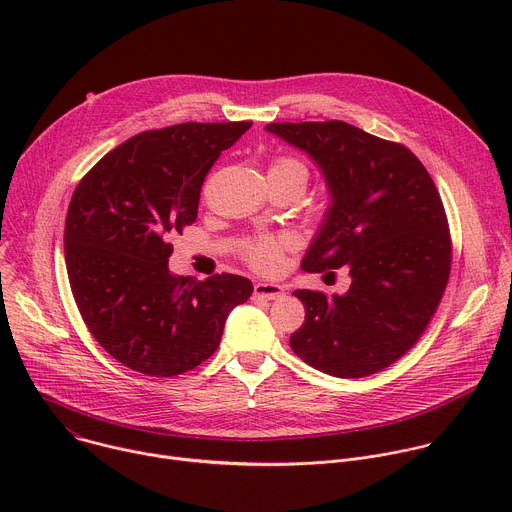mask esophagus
I'll return each mask as SVG.
<instances>
[{
	"label": "esophagus",
	"instance_id": "obj_1",
	"mask_svg": "<svg viewBox=\"0 0 512 512\" xmlns=\"http://www.w3.org/2000/svg\"><path fill=\"white\" fill-rule=\"evenodd\" d=\"M253 294H255V298H263V300H279V298H283L285 289H283V285H279V283L259 281V283H255V287H253Z\"/></svg>",
	"mask_w": 512,
	"mask_h": 512
}]
</instances>
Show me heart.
<instances>
[{"label": "heart", "instance_id": "obj_1", "mask_svg": "<svg viewBox=\"0 0 512 512\" xmlns=\"http://www.w3.org/2000/svg\"><path fill=\"white\" fill-rule=\"evenodd\" d=\"M269 172H289V174H298L306 180V166L291 158V156H279L275 158V162L271 164ZM294 245V239L291 237H259L253 243H249L245 255L249 259V263L253 267H257L259 271H275L281 263V253L283 249Z\"/></svg>", "mask_w": 512, "mask_h": 512}]
</instances>
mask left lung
Here are the masks:
<instances>
[{"label":"left lung","mask_w":512,"mask_h":512,"mask_svg":"<svg viewBox=\"0 0 512 512\" xmlns=\"http://www.w3.org/2000/svg\"><path fill=\"white\" fill-rule=\"evenodd\" d=\"M324 176L330 206L302 269L348 267L346 294L296 289L306 322L289 346L310 367L340 379L369 377L423 334L450 277L446 210L423 164L344 121L269 123Z\"/></svg>","instance_id":"left-lung-1"}]
</instances>
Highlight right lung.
<instances>
[{
    "mask_svg": "<svg viewBox=\"0 0 512 512\" xmlns=\"http://www.w3.org/2000/svg\"><path fill=\"white\" fill-rule=\"evenodd\" d=\"M251 121L180 123L129 137L79 182L64 223L72 296L95 340L131 371L176 377L221 342L247 277L174 275L170 239L198 216L204 176Z\"/></svg>",
    "mask_w": 512,
    "mask_h": 512,
    "instance_id": "add662e5",
    "label": "right lung"
}]
</instances>
